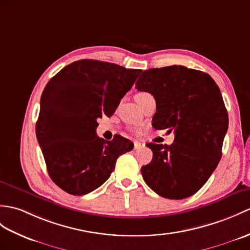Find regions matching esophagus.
<instances>
[{"label":"esophagus","instance_id":"1","mask_svg":"<svg viewBox=\"0 0 250 250\" xmlns=\"http://www.w3.org/2000/svg\"><path fill=\"white\" fill-rule=\"evenodd\" d=\"M145 147V145L144 144H142V143H139V142H134V149H142V148H144Z\"/></svg>","mask_w":250,"mask_h":250}]
</instances>
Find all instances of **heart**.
<instances>
[{
	"mask_svg": "<svg viewBox=\"0 0 250 250\" xmlns=\"http://www.w3.org/2000/svg\"><path fill=\"white\" fill-rule=\"evenodd\" d=\"M147 95H149V94H147V92H139V94H137L135 96V100H138V99H141V98L147 96Z\"/></svg>",
	"mask_w": 250,
	"mask_h": 250,
	"instance_id": "heart-1",
	"label": "heart"
}]
</instances>
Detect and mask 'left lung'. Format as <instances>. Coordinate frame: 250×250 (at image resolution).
Returning a JSON list of instances; mask_svg holds the SVG:
<instances>
[{
	"label": "left lung",
	"instance_id": "8db88e82",
	"mask_svg": "<svg viewBox=\"0 0 250 250\" xmlns=\"http://www.w3.org/2000/svg\"><path fill=\"white\" fill-rule=\"evenodd\" d=\"M135 85L155 99L154 129L175 133L170 146L149 143L153 158L141 169L145 182L165 198H188L222 158L229 119L218 86L208 73L176 65L144 71Z\"/></svg>",
	"mask_w": 250,
	"mask_h": 250
}]
</instances>
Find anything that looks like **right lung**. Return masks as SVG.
Listing matches in <instances>:
<instances>
[{
  "label": "right lung",
  "mask_w": 250,
  "mask_h": 250,
  "mask_svg": "<svg viewBox=\"0 0 250 250\" xmlns=\"http://www.w3.org/2000/svg\"><path fill=\"white\" fill-rule=\"evenodd\" d=\"M141 69L94 60L62 68L40 99L36 136L53 182L68 194L95 190L113 172L118 156L133 149L123 136L105 142L96 135L97 120L115 113Z\"/></svg>",
  "instance_id": "add662e5"
}]
</instances>
